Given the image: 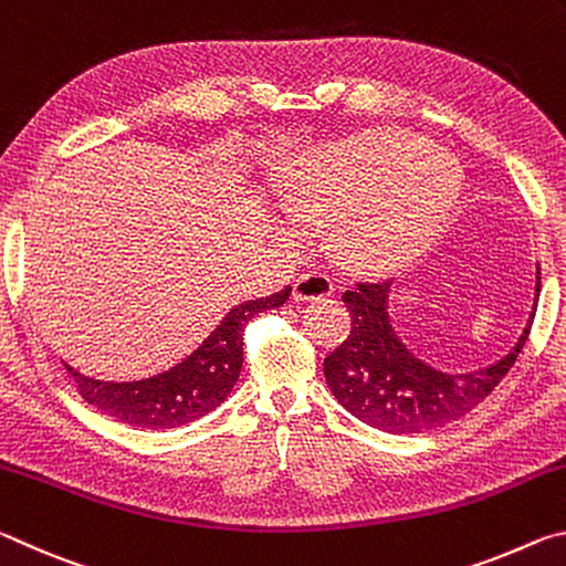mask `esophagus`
<instances>
[{
	"label": "esophagus",
	"mask_w": 566,
	"mask_h": 566,
	"mask_svg": "<svg viewBox=\"0 0 566 566\" xmlns=\"http://www.w3.org/2000/svg\"><path fill=\"white\" fill-rule=\"evenodd\" d=\"M332 280L322 272H304L294 280L292 284V296L296 302H317V300H327L332 294Z\"/></svg>",
	"instance_id": "1"
}]
</instances>
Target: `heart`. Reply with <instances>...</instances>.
<instances>
[{"label": "heart", "mask_w": 566, "mask_h": 566, "mask_svg": "<svg viewBox=\"0 0 566 566\" xmlns=\"http://www.w3.org/2000/svg\"><path fill=\"white\" fill-rule=\"evenodd\" d=\"M462 191L457 161L405 129H377L332 142L284 175L276 232L304 242V227H332L334 247L352 266L387 272L427 249Z\"/></svg>", "instance_id": "heart-1"}]
</instances>
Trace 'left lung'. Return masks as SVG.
I'll use <instances>...</instances> for the list:
<instances>
[{"label": "left lung", "mask_w": 566, "mask_h": 566, "mask_svg": "<svg viewBox=\"0 0 566 566\" xmlns=\"http://www.w3.org/2000/svg\"><path fill=\"white\" fill-rule=\"evenodd\" d=\"M389 286L391 280L357 282L354 290L342 294L352 314V329L349 337L324 357V377L334 399L364 424L389 434H419L464 417L492 395L520 357L534 312L516 347L504 359L486 369L449 375L417 359L391 329Z\"/></svg>", "instance_id": "obj_1"}]
</instances>
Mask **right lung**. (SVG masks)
<instances>
[{"label":"right lung","instance_id":"add662e5","mask_svg":"<svg viewBox=\"0 0 566 566\" xmlns=\"http://www.w3.org/2000/svg\"><path fill=\"white\" fill-rule=\"evenodd\" d=\"M292 286L237 304L217 329L175 367L139 381H102L66 367L84 401L139 429H175L202 419L229 397L244 359V327L260 312L290 300Z\"/></svg>","mask_w":566,"mask_h":566}]
</instances>
